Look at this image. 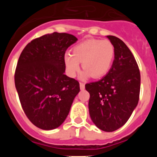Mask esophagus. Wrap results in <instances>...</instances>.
I'll list each match as a JSON object with an SVG mask.
<instances>
[{
    "label": "esophagus",
    "mask_w": 157,
    "mask_h": 157,
    "mask_svg": "<svg viewBox=\"0 0 157 157\" xmlns=\"http://www.w3.org/2000/svg\"><path fill=\"white\" fill-rule=\"evenodd\" d=\"M79 86H80V89H81V90H84V89H85V85H84L83 83L80 82Z\"/></svg>",
    "instance_id": "1"
}]
</instances>
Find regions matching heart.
Segmentation results:
<instances>
[{
    "label": "heart",
    "instance_id": "1",
    "mask_svg": "<svg viewBox=\"0 0 157 157\" xmlns=\"http://www.w3.org/2000/svg\"><path fill=\"white\" fill-rule=\"evenodd\" d=\"M114 56V45L110 41L88 39L76 45L72 48V54H65L64 63L71 77L76 75L82 63L84 69L82 78L91 76L94 78H99L109 71Z\"/></svg>",
    "mask_w": 157,
    "mask_h": 157
}]
</instances>
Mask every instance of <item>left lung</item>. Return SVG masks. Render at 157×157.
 Listing matches in <instances>:
<instances>
[{
	"label": "left lung",
	"instance_id": "1",
	"mask_svg": "<svg viewBox=\"0 0 157 157\" xmlns=\"http://www.w3.org/2000/svg\"><path fill=\"white\" fill-rule=\"evenodd\" d=\"M115 59L101 80L86 84L90 93L89 112L97 127L107 132L118 130L129 120L138 103L141 75L132 52L120 38L109 35Z\"/></svg>",
	"mask_w": 157,
	"mask_h": 157
}]
</instances>
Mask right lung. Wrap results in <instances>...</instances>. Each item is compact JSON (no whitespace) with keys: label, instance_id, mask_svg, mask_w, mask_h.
<instances>
[{"label":"right lung","instance_id":"obj_1","mask_svg":"<svg viewBox=\"0 0 157 157\" xmlns=\"http://www.w3.org/2000/svg\"><path fill=\"white\" fill-rule=\"evenodd\" d=\"M77 40L53 32L32 40L19 56L15 85L23 112L38 128L61 125L79 92V82L64 75L65 52Z\"/></svg>","mask_w":157,"mask_h":157}]
</instances>
